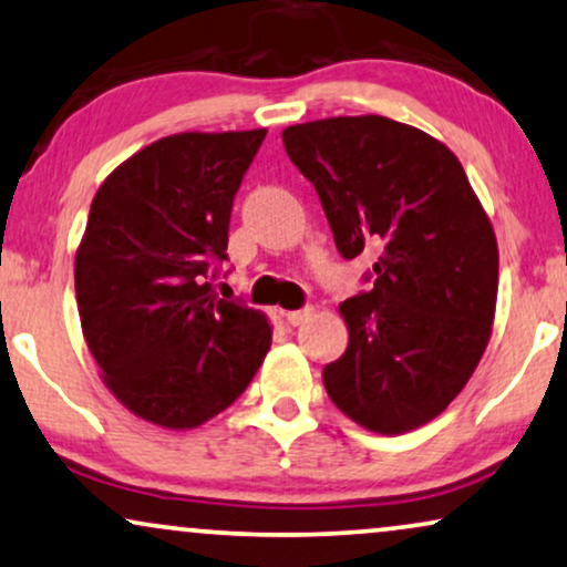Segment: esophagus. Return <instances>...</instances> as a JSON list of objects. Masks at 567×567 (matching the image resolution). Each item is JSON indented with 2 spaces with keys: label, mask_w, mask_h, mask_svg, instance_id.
<instances>
[{
  "label": "esophagus",
  "mask_w": 567,
  "mask_h": 567,
  "mask_svg": "<svg viewBox=\"0 0 567 567\" xmlns=\"http://www.w3.org/2000/svg\"><path fill=\"white\" fill-rule=\"evenodd\" d=\"M315 315V307H305V310H291L286 312V322L289 326H301V322H307Z\"/></svg>",
  "instance_id": "obj_1"
}]
</instances>
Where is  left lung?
<instances>
[{
    "instance_id": "1",
    "label": "left lung",
    "mask_w": 567,
    "mask_h": 567,
    "mask_svg": "<svg viewBox=\"0 0 567 567\" xmlns=\"http://www.w3.org/2000/svg\"><path fill=\"white\" fill-rule=\"evenodd\" d=\"M347 260L370 249L372 289L343 301L349 347L322 370L330 401L364 430L403 435L443 414L487 349L497 239L461 161L388 116L284 130Z\"/></svg>"
}]
</instances>
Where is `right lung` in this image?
Here are the masks:
<instances>
[{
    "label": "right lung",
    "mask_w": 567,
    "mask_h": 567,
    "mask_svg": "<svg viewBox=\"0 0 567 567\" xmlns=\"http://www.w3.org/2000/svg\"><path fill=\"white\" fill-rule=\"evenodd\" d=\"M266 132L161 137L91 203L75 255L80 326L109 391L158 427L193 430L229 409L270 349L266 315L210 286Z\"/></svg>",
    "instance_id": "1"
}]
</instances>
